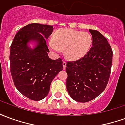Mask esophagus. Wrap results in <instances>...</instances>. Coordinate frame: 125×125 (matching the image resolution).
Segmentation results:
<instances>
[{
	"mask_svg": "<svg viewBox=\"0 0 125 125\" xmlns=\"http://www.w3.org/2000/svg\"><path fill=\"white\" fill-rule=\"evenodd\" d=\"M63 69H65V68H66V62L65 61H63Z\"/></svg>",
	"mask_w": 125,
	"mask_h": 125,
	"instance_id": "obj_1",
	"label": "esophagus"
}]
</instances>
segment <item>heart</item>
Wrapping results in <instances>:
<instances>
[{
  "label": "heart",
  "mask_w": 125,
  "mask_h": 125,
  "mask_svg": "<svg viewBox=\"0 0 125 125\" xmlns=\"http://www.w3.org/2000/svg\"><path fill=\"white\" fill-rule=\"evenodd\" d=\"M93 44L92 35L88 32L62 29L55 31L52 39L48 41L51 49L57 53L65 49V57L77 60L89 52Z\"/></svg>",
  "instance_id": "1"
}]
</instances>
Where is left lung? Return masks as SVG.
Instances as JSON below:
<instances>
[{
    "label": "left lung",
    "instance_id": "obj_1",
    "mask_svg": "<svg viewBox=\"0 0 125 125\" xmlns=\"http://www.w3.org/2000/svg\"><path fill=\"white\" fill-rule=\"evenodd\" d=\"M93 46L81 59L66 64V88L77 102H86L98 96L106 87L111 72L113 52L107 39L96 30L89 29Z\"/></svg>",
    "mask_w": 125,
    "mask_h": 125
}]
</instances>
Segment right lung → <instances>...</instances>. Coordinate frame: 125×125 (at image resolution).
Returning <instances> with one entry per match:
<instances>
[{"mask_svg": "<svg viewBox=\"0 0 125 125\" xmlns=\"http://www.w3.org/2000/svg\"><path fill=\"white\" fill-rule=\"evenodd\" d=\"M53 26L32 23L21 29L10 45V70L15 87L23 96L33 100H41L47 96L50 85L63 70L62 60L50 59L46 39L53 32ZM30 41L37 45L31 49Z\"/></svg>", "mask_w": 125, "mask_h": 125, "instance_id": "right-lung-1", "label": "right lung"}]
</instances>
